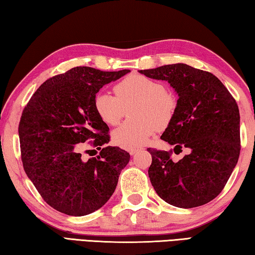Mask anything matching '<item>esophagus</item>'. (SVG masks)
<instances>
[{
  "instance_id": "1",
  "label": "esophagus",
  "mask_w": 255,
  "mask_h": 255,
  "mask_svg": "<svg viewBox=\"0 0 255 255\" xmlns=\"http://www.w3.org/2000/svg\"><path fill=\"white\" fill-rule=\"evenodd\" d=\"M128 152L130 155H135L137 154L138 152H140L141 150V147H136V146H132V147H128Z\"/></svg>"
}]
</instances>
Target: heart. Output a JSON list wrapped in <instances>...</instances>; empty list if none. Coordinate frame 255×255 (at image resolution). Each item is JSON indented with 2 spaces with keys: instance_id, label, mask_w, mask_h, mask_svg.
Returning a JSON list of instances; mask_svg holds the SVG:
<instances>
[{
  "instance_id": "1",
  "label": "heart",
  "mask_w": 255,
  "mask_h": 255,
  "mask_svg": "<svg viewBox=\"0 0 255 255\" xmlns=\"http://www.w3.org/2000/svg\"><path fill=\"white\" fill-rule=\"evenodd\" d=\"M115 93L99 91L93 108L102 123L116 126L132 107V119L114 131L115 141L124 147L147 143L159 128L172 122L178 107L174 94L166 91L163 83L140 74L125 77L116 84Z\"/></svg>"
}]
</instances>
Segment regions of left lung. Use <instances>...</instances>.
Segmentation results:
<instances>
[{"label":"left lung","mask_w":255,"mask_h":255,"mask_svg":"<svg viewBox=\"0 0 255 255\" xmlns=\"http://www.w3.org/2000/svg\"><path fill=\"white\" fill-rule=\"evenodd\" d=\"M139 73L167 81L178 93V107L161 136L174 153L190 152L178 162L172 150L148 148V176L157 195L179 208H195L215 199L239 161L240 111L218 77L187 64H172Z\"/></svg>","instance_id":"left-lung-1"}]
</instances>
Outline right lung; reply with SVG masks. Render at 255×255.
<instances>
[{"instance_id": "add662e5", "label": "right lung", "mask_w": 255, "mask_h": 255, "mask_svg": "<svg viewBox=\"0 0 255 255\" xmlns=\"http://www.w3.org/2000/svg\"><path fill=\"white\" fill-rule=\"evenodd\" d=\"M129 72L74 67L44 82L24 107L19 124L23 169L42 199L60 213L89 215L115 192L130 155L105 146L109 127L94 111L93 99ZM88 140L101 154L84 161L81 143Z\"/></svg>"}]
</instances>
